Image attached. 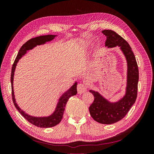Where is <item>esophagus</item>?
Returning <instances> with one entry per match:
<instances>
[{
	"label": "esophagus",
	"instance_id": "34e87169",
	"mask_svg": "<svg viewBox=\"0 0 154 154\" xmlns=\"http://www.w3.org/2000/svg\"><path fill=\"white\" fill-rule=\"evenodd\" d=\"M87 85L83 83H80L77 85V91L78 94H82L87 91Z\"/></svg>",
	"mask_w": 154,
	"mask_h": 154
}]
</instances>
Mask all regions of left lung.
I'll use <instances>...</instances> for the list:
<instances>
[{"label": "left lung", "mask_w": 154, "mask_h": 154, "mask_svg": "<svg viewBox=\"0 0 154 154\" xmlns=\"http://www.w3.org/2000/svg\"><path fill=\"white\" fill-rule=\"evenodd\" d=\"M102 32L106 36V47L119 46L128 64L126 94L119 101L110 103L101 96L100 93L89 91L94 97V100L89 107L92 118L100 123L110 125L122 119L136 101L137 95L139 70L136 57L127 42L114 31L106 29Z\"/></svg>", "instance_id": "1"}]
</instances>
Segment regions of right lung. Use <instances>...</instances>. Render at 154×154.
<instances>
[{"mask_svg":"<svg viewBox=\"0 0 154 154\" xmlns=\"http://www.w3.org/2000/svg\"><path fill=\"white\" fill-rule=\"evenodd\" d=\"M55 36L56 35H53L40 36L35 37V38H31L28 41H27L20 49L19 52H18L17 56L11 69V92H12L11 95H12V100L13 101V103L15 105L16 109L20 112V114L26 120L28 121V122L31 124L40 128L53 127L58 125L60 122H61V120L63 118L65 107H66V103L68 100L69 99V97L72 96L76 95L77 94V88H76L77 83H74V84L70 88L67 92H65L64 94H62V96L60 97V100L57 104V108H56L54 113L52 115L48 116V117H40V118L33 117V116H31L28 114H26L24 111L19 108V106L17 105L16 103V101L15 99V95H14L13 86L14 72H15V67H16L17 62H18V60L22 57L23 55H24L26 53L27 51L32 49L37 45L44 44L45 42H47L52 40Z\"/></svg>","mask_w":154,"mask_h":154,"instance_id":"right-lung-1","label":"right lung"}]
</instances>
